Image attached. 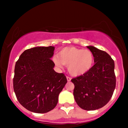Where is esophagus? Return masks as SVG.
I'll return each mask as SVG.
<instances>
[{
	"label": "esophagus",
	"mask_w": 128,
	"mask_h": 128,
	"mask_svg": "<svg viewBox=\"0 0 128 128\" xmlns=\"http://www.w3.org/2000/svg\"><path fill=\"white\" fill-rule=\"evenodd\" d=\"M67 81H68V82H70V80H71V78L70 77H69V76H67Z\"/></svg>",
	"instance_id": "1"
}]
</instances>
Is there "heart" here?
I'll list each match as a JSON object with an SVG mask.
<instances>
[{
    "label": "heart",
    "instance_id": "1",
    "mask_svg": "<svg viewBox=\"0 0 128 128\" xmlns=\"http://www.w3.org/2000/svg\"><path fill=\"white\" fill-rule=\"evenodd\" d=\"M53 61L59 67L63 64L68 66V72L72 75L78 76L90 70L94 63V55L88 49H82L74 47H66L55 56Z\"/></svg>",
    "mask_w": 128,
    "mask_h": 128
}]
</instances>
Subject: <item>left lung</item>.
I'll return each instance as SVG.
<instances>
[{
    "instance_id": "obj_1",
    "label": "left lung",
    "mask_w": 128,
    "mask_h": 128,
    "mask_svg": "<svg viewBox=\"0 0 128 128\" xmlns=\"http://www.w3.org/2000/svg\"><path fill=\"white\" fill-rule=\"evenodd\" d=\"M94 55V65L84 74L74 78V99L78 106L86 111L96 110L110 101L116 88L114 61L105 51L87 46Z\"/></svg>"
}]
</instances>
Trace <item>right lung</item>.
<instances>
[{
    "label": "right lung",
    "mask_w": 128,
    "mask_h": 128,
    "mask_svg": "<svg viewBox=\"0 0 128 128\" xmlns=\"http://www.w3.org/2000/svg\"><path fill=\"white\" fill-rule=\"evenodd\" d=\"M54 49L53 46L27 49L16 63L14 91L19 103L31 112L46 113L54 109L67 82L65 74L54 70L50 58Z\"/></svg>",
    "instance_id": "1"
}]
</instances>
